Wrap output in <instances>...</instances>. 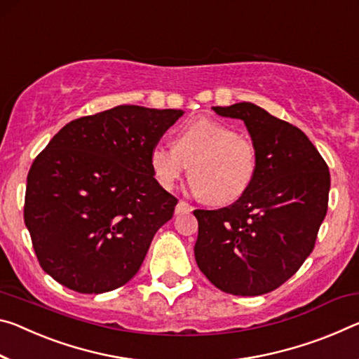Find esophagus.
I'll list each match as a JSON object with an SVG mask.
<instances>
[{"instance_id": "esophagus-1", "label": "esophagus", "mask_w": 359, "mask_h": 359, "mask_svg": "<svg viewBox=\"0 0 359 359\" xmlns=\"http://www.w3.org/2000/svg\"><path fill=\"white\" fill-rule=\"evenodd\" d=\"M193 209H195V208H193L190 203L179 201L177 206H175V214H189V212H191Z\"/></svg>"}]
</instances>
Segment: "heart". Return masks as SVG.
I'll list each match as a JSON object with an SVG mask.
<instances>
[{"label": "heart", "instance_id": "1", "mask_svg": "<svg viewBox=\"0 0 359 359\" xmlns=\"http://www.w3.org/2000/svg\"><path fill=\"white\" fill-rule=\"evenodd\" d=\"M150 166L164 190H172L190 166L193 193L224 206L240 200L252 185L257 149L217 119L196 118L177 130L174 147H153Z\"/></svg>", "mask_w": 359, "mask_h": 359}]
</instances>
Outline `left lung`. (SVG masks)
<instances>
[{"mask_svg":"<svg viewBox=\"0 0 359 359\" xmlns=\"http://www.w3.org/2000/svg\"><path fill=\"white\" fill-rule=\"evenodd\" d=\"M214 111L246 124L257 174L229 208L193 212L195 257L220 291L254 297L280 287L311 254L327 212L331 174L302 130L264 108L241 102Z\"/></svg>","mask_w":359,"mask_h":359,"instance_id":"obj_1","label":"left lung"}]
</instances>
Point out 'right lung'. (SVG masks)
I'll use <instances>...</instances> for the list:
<instances>
[{
  "instance_id": "add662e5",
  "label": "right lung",
  "mask_w": 359,
  "mask_h": 359,
  "mask_svg": "<svg viewBox=\"0 0 359 359\" xmlns=\"http://www.w3.org/2000/svg\"><path fill=\"white\" fill-rule=\"evenodd\" d=\"M184 115L118 105L73 119L33 161L24 219L41 269L79 294L118 289L139 271L177 198L150 153Z\"/></svg>"
}]
</instances>
